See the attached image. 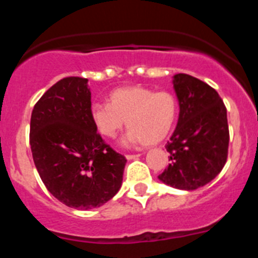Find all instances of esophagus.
Listing matches in <instances>:
<instances>
[{
  "label": "esophagus",
  "mask_w": 258,
  "mask_h": 258,
  "mask_svg": "<svg viewBox=\"0 0 258 258\" xmlns=\"http://www.w3.org/2000/svg\"><path fill=\"white\" fill-rule=\"evenodd\" d=\"M141 156V154H127V155H125V157H126L127 160H133V159H137V157H140Z\"/></svg>",
  "instance_id": "34e87169"
}]
</instances>
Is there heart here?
Segmentation results:
<instances>
[{
    "instance_id": "1",
    "label": "heart",
    "mask_w": 258,
    "mask_h": 258,
    "mask_svg": "<svg viewBox=\"0 0 258 258\" xmlns=\"http://www.w3.org/2000/svg\"><path fill=\"white\" fill-rule=\"evenodd\" d=\"M109 103L92 106V120L102 136L115 138L125 121L129 129L122 143L146 146L163 141L178 113V104L169 92H155L143 86H126L113 90Z\"/></svg>"
}]
</instances>
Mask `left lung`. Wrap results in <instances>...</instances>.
Listing matches in <instances>:
<instances>
[{"label": "left lung", "instance_id": "1", "mask_svg": "<svg viewBox=\"0 0 258 258\" xmlns=\"http://www.w3.org/2000/svg\"><path fill=\"white\" fill-rule=\"evenodd\" d=\"M179 117L166 143L170 164L159 179L179 190H197L222 170L229 152L226 107L218 93L202 80L174 75Z\"/></svg>", "mask_w": 258, "mask_h": 258}]
</instances>
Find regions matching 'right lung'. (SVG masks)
Returning a JSON list of instances; mask_svg holds the SVG:
<instances>
[{"label": "right lung", "mask_w": 258, "mask_h": 258, "mask_svg": "<svg viewBox=\"0 0 258 258\" xmlns=\"http://www.w3.org/2000/svg\"><path fill=\"white\" fill-rule=\"evenodd\" d=\"M29 143L41 179L67 207L97 208L121 187L126 159L97 132L88 79H61L38 99Z\"/></svg>", "instance_id": "1"}]
</instances>
